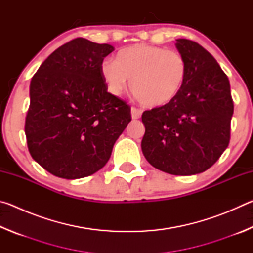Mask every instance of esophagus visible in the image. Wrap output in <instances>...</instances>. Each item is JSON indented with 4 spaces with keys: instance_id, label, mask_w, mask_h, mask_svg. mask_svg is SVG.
I'll use <instances>...</instances> for the list:
<instances>
[{
    "instance_id": "34e87169",
    "label": "esophagus",
    "mask_w": 253,
    "mask_h": 253,
    "mask_svg": "<svg viewBox=\"0 0 253 253\" xmlns=\"http://www.w3.org/2000/svg\"><path fill=\"white\" fill-rule=\"evenodd\" d=\"M130 111H131L132 119H138V118H140V116H142V110L137 109V108H135V107H132Z\"/></svg>"
}]
</instances>
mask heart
Wrapping results in <instances>:
<instances>
[{"label": "heart", "instance_id": "1", "mask_svg": "<svg viewBox=\"0 0 253 253\" xmlns=\"http://www.w3.org/2000/svg\"><path fill=\"white\" fill-rule=\"evenodd\" d=\"M187 74L185 59L177 51L149 44H134L119 51L115 61L105 60L101 75L115 96L127 88L140 104L158 108L175 99Z\"/></svg>", "mask_w": 253, "mask_h": 253}]
</instances>
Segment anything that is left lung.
Here are the masks:
<instances>
[{
  "label": "left lung",
  "instance_id": "8db88e82",
  "mask_svg": "<svg viewBox=\"0 0 253 253\" xmlns=\"http://www.w3.org/2000/svg\"><path fill=\"white\" fill-rule=\"evenodd\" d=\"M187 74L169 104L146 110L142 151L154 168L172 175L202 173L219 160L230 142L233 100L219 63L194 41L177 39Z\"/></svg>",
  "mask_w": 253,
  "mask_h": 253
}]
</instances>
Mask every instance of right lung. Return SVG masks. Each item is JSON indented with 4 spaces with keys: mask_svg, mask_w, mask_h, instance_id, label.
Masks as SVG:
<instances>
[{
    "mask_svg": "<svg viewBox=\"0 0 253 253\" xmlns=\"http://www.w3.org/2000/svg\"><path fill=\"white\" fill-rule=\"evenodd\" d=\"M110 44L77 38L53 51L30 84L25 136L34 161L76 179L104 168L131 121L130 107L107 91L101 75Z\"/></svg>",
    "mask_w": 253,
    "mask_h": 253,
    "instance_id": "1",
    "label": "right lung"
}]
</instances>
